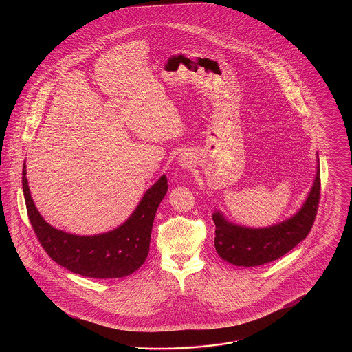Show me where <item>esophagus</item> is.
<instances>
[{"instance_id":"esophagus-1","label":"esophagus","mask_w":352,"mask_h":352,"mask_svg":"<svg viewBox=\"0 0 352 352\" xmlns=\"http://www.w3.org/2000/svg\"><path fill=\"white\" fill-rule=\"evenodd\" d=\"M178 164L179 166H182L184 168H190L192 165V155L191 153H187V151H182L178 157Z\"/></svg>"}]
</instances>
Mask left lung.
Wrapping results in <instances>:
<instances>
[{"instance_id":"left-lung-1","label":"left lung","mask_w":352,"mask_h":352,"mask_svg":"<svg viewBox=\"0 0 352 352\" xmlns=\"http://www.w3.org/2000/svg\"><path fill=\"white\" fill-rule=\"evenodd\" d=\"M320 168L317 154V173L301 208L283 221L252 228L234 224L215 210V250L219 256L236 267H258L274 261L292 251L309 234L318 208Z\"/></svg>"}]
</instances>
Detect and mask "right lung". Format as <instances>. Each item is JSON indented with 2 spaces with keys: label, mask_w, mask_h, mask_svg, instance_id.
I'll return each instance as SVG.
<instances>
[{
  "label": "right lung",
  "mask_w": 352,
  "mask_h": 352,
  "mask_svg": "<svg viewBox=\"0 0 352 352\" xmlns=\"http://www.w3.org/2000/svg\"><path fill=\"white\" fill-rule=\"evenodd\" d=\"M168 187V178L164 174L148 188L132 215L118 228L104 234L80 236L58 230L43 219L34 204L25 164L22 168L28 215L39 243L56 264L91 278H121L132 274L145 263L154 217Z\"/></svg>",
  "instance_id": "obj_1"
}]
</instances>
